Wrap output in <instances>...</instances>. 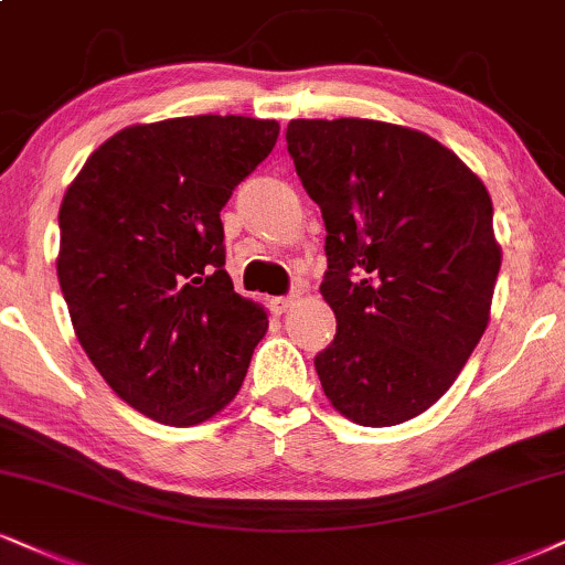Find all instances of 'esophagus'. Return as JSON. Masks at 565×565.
I'll return each mask as SVG.
<instances>
[{
  "instance_id": "esophagus-1",
  "label": "esophagus",
  "mask_w": 565,
  "mask_h": 565,
  "mask_svg": "<svg viewBox=\"0 0 565 565\" xmlns=\"http://www.w3.org/2000/svg\"><path fill=\"white\" fill-rule=\"evenodd\" d=\"M294 303H296V296H277L269 301V309L275 311V315H285L288 309H294Z\"/></svg>"
}]
</instances>
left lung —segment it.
Masks as SVG:
<instances>
[{"instance_id": "obj_1", "label": "left lung", "mask_w": 565, "mask_h": 565, "mask_svg": "<svg viewBox=\"0 0 565 565\" xmlns=\"http://www.w3.org/2000/svg\"><path fill=\"white\" fill-rule=\"evenodd\" d=\"M285 138L327 230L319 294L338 335L315 359L327 401L361 427L414 419L448 393L490 322L503 262L490 193L403 125L290 120Z\"/></svg>"}]
</instances>
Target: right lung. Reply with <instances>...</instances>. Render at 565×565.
<instances>
[{"mask_svg": "<svg viewBox=\"0 0 565 565\" xmlns=\"http://www.w3.org/2000/svg\"><path fill=\"white\" fill-rule=\"evenodd\" d=\"M280 125L172 117L107 138L60 206L57 277L107 385L149 419L193 427L238 395L267 311L233 290L220 212Z\"/></svg>", "mask_w": 565, "mask_h": 565, "instance_id": "1", "label": "right lung"}]
</instances>
